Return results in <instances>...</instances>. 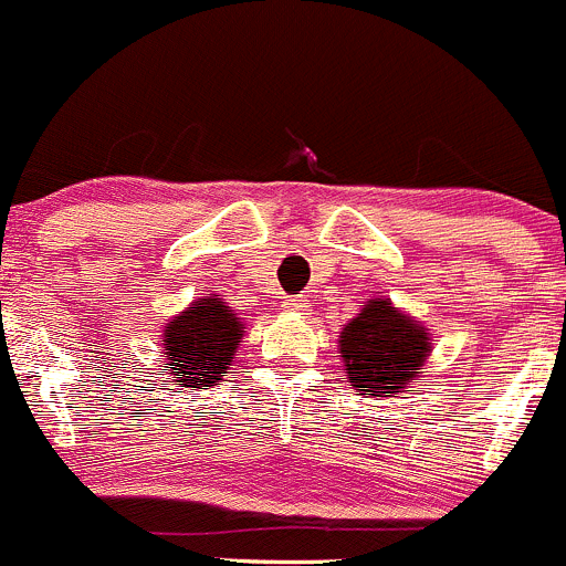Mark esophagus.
Listing matches in <instances>:
<instances>
[{
    "instance_id": "esophagus-1",
    "label": "esophagus",
    "mask_w": 566,
    "mask_h": 566,
    "mask_svg": "<svg viewBox=\"0 0 566 566\" xmlns=\"http://www.w3.org/2000/svg\"><path fill=\"white\" fill-rule=\"evenodd\" d=\"M285 307L294 313H307L311 311V300H307L305 294H296V296H291V300H285Z\"/></svg>"
}]
</instances>
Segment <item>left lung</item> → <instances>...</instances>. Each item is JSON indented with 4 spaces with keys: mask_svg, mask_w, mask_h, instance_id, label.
I'll return each instance as SVG.
<instances>
[{
    "mask_svg": "<svg viewBox=\"0 0 566 566\" xmlns=\"http://www.w3.org/2000/svg\"><path fill=\"white\" fill-rule=\"evenodd\" d=\"M340 357L348 384L359 395L392 398L422 373L430 357V332L389 300L365 302L340 332Z\"/></svg>",
    "mask_w": 566,
    "mask_h": 566,
    "instance_id": "obj_1",
    "label": "left lung"
}]
</instances>
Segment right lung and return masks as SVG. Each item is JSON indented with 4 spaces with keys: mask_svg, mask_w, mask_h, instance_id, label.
Returning a JSON list of instances; mask_svg holds the SVG:
<instances>
[{
    "mask_svg": "<svg viewBox=\"0 0 566 566\" xmlns=\"http://www.w3.org/2000/svg\"><path fill=\"white\" fill-rule=\"evenodd\" d=\"M242 332V318L220 296L198 300L174 316L163 329V352L174 381L196 389L223 381L220 376L234 363Z\"/></svg>",
    "mask_w": 566,
    "mask_h": 566,
    "instance_id": "right-lung-1",
    "label": "right lung"
}]
</instances>
